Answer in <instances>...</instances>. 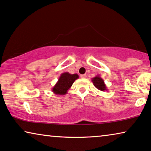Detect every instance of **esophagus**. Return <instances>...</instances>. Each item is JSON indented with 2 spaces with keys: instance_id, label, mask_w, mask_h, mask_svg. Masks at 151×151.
Wrapping results in <instances>:
<instances>
[{
  "instance_id": "34e87169",
  "label": "esophagus",
  "mask_w": 151,
  "mask_h": 151,
  "mask_svg": "<svg viewBox=\"0 0 151 151\" xmlns=\"http://www.w3.org/2000/svg\"><path fill=\"white\" fill-rule=\"evenodd\" d=\"M80 76H81V78H86L87 77V75L85 74V75H81Z\"/></svg>"
}]
</instances>
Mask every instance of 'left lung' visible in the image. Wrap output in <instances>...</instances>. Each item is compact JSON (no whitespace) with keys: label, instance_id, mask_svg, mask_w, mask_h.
Wrapping results in <instances>:
<instances>
[{"label":"left lung","instance_id":"8db88e82","mask_svg":"<svg viewBox=\"0 0 151 151\" xmlns=\"http://www.w3.org/2000/svg\"><path fill=\"white\" fill-rule=\"evenodd\" d=\"M92 81L94 84V86H95V88H96L98 90H101V91H107V86L105 83V81L102 78L100 75H97L95 76V77L92 78Z\"/></svg>","mask_w":151,"mask_h":151}]
</instances>
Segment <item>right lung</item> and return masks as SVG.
Returning a JSON list of instances; mask_svg holds the SVG:
<instances>
[{
	"label": "right lung",
	"mask_w": 151,
	"mask_h": 151,
	"mask_svg": "<svg viewBox=\"0 0 151 151\" xmlns=\"http://www.w3.org/2000/svg\"><path fill=\"white\" fill-rule=\"evenodd\" d=\"M77 74H70L63 73L59 76L58 81L52 88V92L56 95H65L73 86L75 81L78 78Z\"/></svg>",
	"instance_id": "1"
}]
</instances>
